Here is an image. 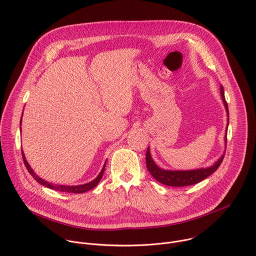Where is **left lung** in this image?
Here are the masks:
<instances>
[{
	"instance_id": "obj_1",
	"label": "left lung",
	"mask_w": 256,
	"mask_h": 256,
	"mask_svg": "<svg viewBox=\"0 0 256 256\" xmlns=\"http://www.w3.org/2000/svg\"><path fill=\"white\" fill-rule=\"evenodd\" d=\"M220 92L222 96L223 104L225 106L227 114L229 116L228 112V106L225 100V96H224V90L223 86L221 85L220 86ZM229 122V118H228ZM227 132V128H226ZM225 142H227V134H225ZM225 152L221 156V158L211 166L205 168H197V170H189V171H168V170H162L160 166L156 164V162L152 160L150 154V148L148 146L146 154V168L148 170V172L150 175L160 183L166 185V186H171V187H185V186H190L197 184L210 175H212L216 170L219 168L221 164L223 158H224Z\"/></svg>"
}]
</instances>
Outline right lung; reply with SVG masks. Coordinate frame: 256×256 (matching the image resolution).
I'll return each mask as SVG.
<instances>
[{
    "label": "right lung",
    "mask_w": 256,
    "mask_h": 256,
    "mask_svg": "<svg viewBox=\"0 0 256 256\" xmlns=\"http://www.w3.org/2000/svg\"><path fill=\"white\" fill-rule=\"evenodd\" d=\"M21 122H22V118H21ZM22 156H23V160H24V164H25V166L27 168V170H28V172L31 174V176L39 183V184H41V185H43V186H45V187H47V188H49V189H52V190H56V191H60V192H67V193H76V194H78V193H84V192H88V191H90V190H92V189H94V187H96V185L100 183V181L102 180V175H104V168H106V164H104V168H102V170L100 171V175L94 180V181H92V182H90V183H88V184H83V185H78V186H63V185H54V184H52V183H49V182H47V181H44L43 179H41L40 177H38L35 173H34V171L31 168V166H29V164H28V162H27V160H26V158H25V154H24V152H23V150H22Z\"/></svg>",
    "instance_id": "add662e5"
}]
</instances>
